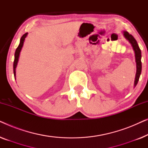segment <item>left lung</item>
Listing matches in <instances>:
<instances>
[{
    "label": "left lung",
    "mask_w": 148,
    "mask_h": 148,
    "mask_svg": "<svg viewBox=\"0 0 148 148\" xmlns=\"http://www.w3.org/2000/svg\"><path fill=\"white\" fill-rule=\"evenodd\" d=\"M124 36L126 38L127 40H128L129 42L132 45L133 50L135 51V60H136L137 63V73H136V76H135V86H136V85L138 83L139 77H140L141 72V50L139 48L137 42L133 36L131 34H129V32H124Z\"/></svg>",
    "instance_id": "1"
}]
</instances>
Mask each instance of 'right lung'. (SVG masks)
I'll return each mask as SVG.
<instances>
[{
    "mask_svg": "<svg viewBox=\"0 0 148 148\" xmlns=\"http://www.w3.org/2000/svg\"><path fill=\"white\" fill-rule=\"evenodd\" d=\"M27 35V33H25V34H23V35L22 36V37L21 38V40H20L19 45L18 46V47L17 48V49H16V50H15V60H14V62H13V73H14V76H15V75H16L15 68H16V66H17L18 60H19V56L20 52H21L22 46H23V45L24 40H25V38H26Z\"/></svg>",
    "mask_w": 148,
    "mask_h": 148,
    "instance_id": "right-lung-1",
    "label": "right lung"
}]
</instances>
